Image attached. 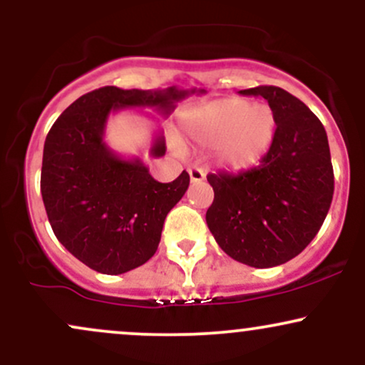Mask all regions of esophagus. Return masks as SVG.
Wrapping results in <instances>:
<instances>
[{
    "instance_id": "34e87169",
    "label": "esophagus",
    "mask_w": 365,
    "mask_h": 365,
    "mask_svg": "<svg viewBox=\"0 0 365 365\" xmlns=\"http://www.w3.org/2000/svg\"><path fill=\"white\" fill-rule=\"evenodd\" d=\"M188 175H190V182L192 183H199V182H202L204 178H206V173H204V170L197 168V166H194V168H188Z\"/></svg>"
}]
</instances>
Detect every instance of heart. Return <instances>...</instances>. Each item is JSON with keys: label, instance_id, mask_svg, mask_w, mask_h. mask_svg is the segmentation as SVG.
Wrapping results in <instances>:
<instances>
[{"label": "heart", "instance_id": "1", "mask_svg": "<svg viewBox=\"0 0 365 365\" xmlns=\"http://www.w3.org/2000/svg\"><path fill=\"white\" fill-rule=\"evenodd\" d=\"M183 128L200 144H216L221 166L244 170L257 165L273 145L276 116L264 103L225 98L187 113Z\"/></svg>", "mask_w": 365, "mask_h": 365}]
</instances>
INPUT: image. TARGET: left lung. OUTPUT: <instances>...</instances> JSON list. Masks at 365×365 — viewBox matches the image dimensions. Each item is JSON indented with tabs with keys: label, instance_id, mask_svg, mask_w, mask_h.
Masks as SVG:
<instances>
[{
	"label": "left lung",
	"instance_id": "obj_1",
	"mask_svg": "<svg viewBox=\"0 0 365 365\" xmlns=\"http://www.w3.org/2000/svg\"><path fill=\"white\" fill-rule=\"evenodd\" d=\"M240 94L266 99L276 135L255 168L207 175L215 200L206 221L230 257L273 267L302 252L328 215L334 190L328 135L319 118L282 87L259 86Z\"/></svg>",
	"mask_w": 365,
	"mask_h": 365
}]
</instances>
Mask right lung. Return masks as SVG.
<instances>
[{"label": "right lung", "instance_id": "add662e5", "mask_svg": "<svg viewBox=\"0 0 365 365\" xmlns=\"http://www.w3.org/2000/svg\"><path fill=\"white\" fill-rule=\"evenodd\" d=\"M202 89L158 91L101 87L81 96L54 121L44 142L41 194L48 220L61 245L91 269L121 274L156 254L166 215L187 192L185 170L161 183L142 159H125L104 142L111 113L154 108L168 116L175 103ZM158 135L150 156H165Z\"/></svg>", "mask_w": 365, "mask_h": 365}]
</instances>
